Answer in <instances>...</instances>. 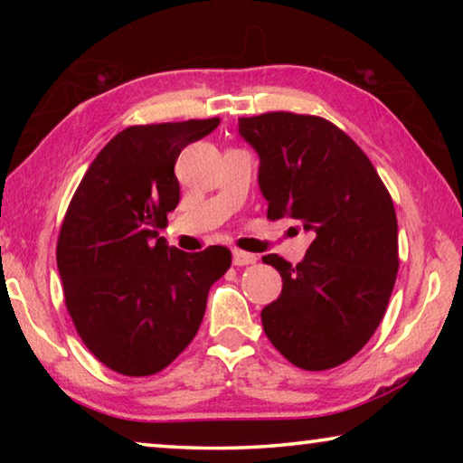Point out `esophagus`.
<instances>
[{
    "instance_id": "1",
    "label": "esophagus",
    "mask_w": 463,
    "mask_h": 463,
    "mask_svg": "<svg viewBox=\"0 0 463 463\" xmlns=\"http://www.w3.org/2000/svg\"><path fill=\"white\" fill-rule=\"evenodd\" d=\"M232 263L237 265V268H242V265H253V263H257V255L247 253V250H241V249H234Z\"/></svg>"
}]
</instances>
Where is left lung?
Instances as JSON below:
<instances>
[{
	"mask_svg": "<svg viewBox=\"0 0 463 463\" xmlns=\"http://www.w3.org/2000/svg\"><path fill=\"white\" fill-rule=\"evenodd\" d=\"M239 135L260 155L268 218H292L315 241L292 265L263 263L284 288L261 310L263 331L289 364L331 370L370 341L398 273L394 203L367 155L320 116L268 112L239 118Z\"/></svg>",
	"mask_w": 463,
	"mask_h": 463,
	"instance_id": "left-lung-1",
	"label": "left lung"
}]
</instances>
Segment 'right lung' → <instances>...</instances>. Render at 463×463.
<instances>
[{
    "mask_svg": "<svg viewBox=\"0 0 463 463\" xmlns=\"http://www.w3.org/2000/svg\"><path fill=\"white\" fill-rule=\"evenodd\" d=\"M221 118L128 127L85 171L57 241L73 325L93 355L122 375H153L192 343L210 286L231 250L185 253L159 237L179 203L175 161Z\"/></svg>",
    "mask_w": 463,
    "mask_h": 463,
    "instance_id": "obj_1",
    "label": "right lung"
}]
</instances>
